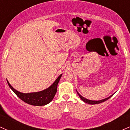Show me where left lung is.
Segmentation results:
<instances>
[{
	"label": "left lung",
	"instance_id": "left-lung-1",
	"mask_svg": "<svg viewBox=\"0 0 130 130\" xmlns=\"http://www.w3.org/2000/svg\"><path fill=\"white\" fill-rule=\"evenodd\" d=\"M77 91V90H76ZM77 94H78L79 96L80 99L82 100L83 101H84L85 103H88V104H99V103H103L104 102V101L108 100L109 98H110L113 95H111L110 96H109V97L106 98H104V99H103V100H98V101H93V100H88V99H86V98H85L84 97H83V96H81V95H80L79 93H78V92H77Z\"/></svg>",
	"mask_w": 130,
	"mask_h": 130
}]
</instances>
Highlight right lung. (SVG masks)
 <instances>
[{
    "instance_id": "obj_1",
    "label": "right lung",
    "mask_w": 130,
    "mask_h": 130,
    "mask_svg": "<svg viewBox=\"0 0 130 130\" xmlns=\"http://www.w3.org/2000/svg\"><path fill=\"white\" fill-rule=\"evenodd\" d=\"M62 75V74H61L54 82L53 84L45 90L38 92H33V93H21L14 89L10 85L8 80H7L9 87L11 88L13 92L25 103L33 106H44L50 103L53 100L57 92L58 83Z\"/></svg>"
}]
</instances>
